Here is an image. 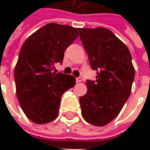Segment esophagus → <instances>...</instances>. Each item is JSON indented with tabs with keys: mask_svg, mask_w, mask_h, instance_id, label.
<instances>
[{
	"mask_svg": "<svg viewBox=\"0 0 150 150\" xmlns=\"http://www.w3.org/2000/svg\"><path fill=\"white\" fill-rule=\"evenodd\" d=\"M83 81V78H81V77H78V78H76V82L77 83H81Z\"/></svg>",
	"mask_w": 150,
	"mask_h": 150,
	"instance_id": "esophagus-1",
	"label": "esophagus"
}]
</instances>
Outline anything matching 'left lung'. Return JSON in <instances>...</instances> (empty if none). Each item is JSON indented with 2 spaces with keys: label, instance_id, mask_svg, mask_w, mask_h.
<instances>
[{
  "label": "left lung",
  "instance_id": "obj_1",
  "mask_svg": "<svg viewBox=\"0 0 150 150\" xmlns=\"http://www.w3.org/2000/svg\"><path fill=\"white\" fill-rule=\"evenodd\" d=\"M96 81L87 80L88 92L80 97L82 115L89 124L104 126L116 118L128 100L135 71L129 50L110 30L79 28Z\"/></svg>",
  "mask_w": 150,
  "mask_h": 150
}]
</instances>
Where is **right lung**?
I'll list each match as a JSON object with an SVG mask.
<instances>
[{"instance_id":"right-lung-1","label":"right lung","mask_w":150,"mask_h":150,"mask_svg":"<svg viewBox=\"0 0 150 150\" xmlns=\"http://www.w3.org/2000/svg\"><path fill=\"white\" fill-rule=\"evenodd\" d=\"M78 37V28L49 23L31 35L21 48L14 72L16 96L24 113L35 124L54 120L61 97L75 85L73 76L53 70Z\"/></svg>"}]
</instances>
